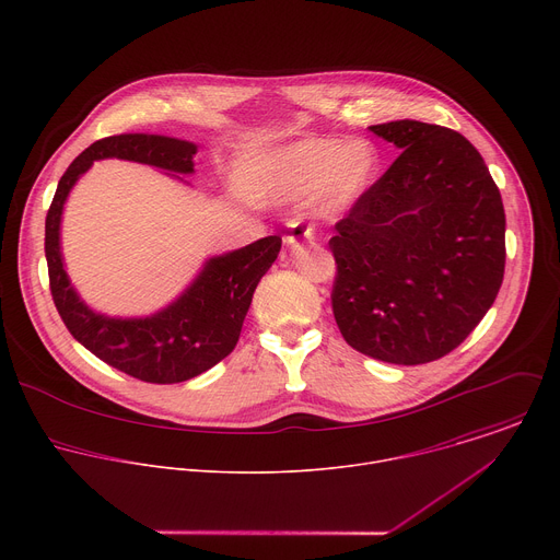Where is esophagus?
Returning a JSON list of instances; mask_svg holds the SVG:
<instances>
[{
	"mask_svg": "<svg viewBox=\"0 0 560 560\" xmlns=\"http://www.w3.org/2000/svg\"><path fill=\"white\" fill-rule=\"evenodd\" d=\"M283 238H285V244H290V246H296L299 242H312V238H314V225L305 223V221H294L290 232Z\"/></svg>",
	"mask_w": 560,
	"mask_h": 560,
	"instance_id": "obj_1",
	"label": "esophagus"
}]
</instances>
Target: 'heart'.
Wrapping results in <instances>:
<instances>
[{"instance_id":"1","label":"heart","mask_w":560,"mask_h":560,"mask_svg":"<svg viewBox=\"0 0 560 560\" xmlns=\"http://www.w3.org/2000/svg\"><path fill=\"white\" fill-rule=\"evenodd\" d=\"M378 152L370 141L307 139L272 154L264 168L261 190L292 199L316 192L322 212L348 208L376 177Z\"/></svg>"}]
</instances>
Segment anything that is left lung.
Listing matches in <instances>:
<instances>
[{"label": "left lung", "mask_w": 560, "mask_h": 560, "mask_svg": "<svg viewBox=\"0 0 560 560\" xmlns=\"http://www.w3.org/2000/svg\"><path fill=\"white\" fill-rule=\"evenodd\" d=\"M370 130L401 154L335 225L332 312L361 354L421 365L458 348L492 307L505 210L460 132L412 119Z\"/></svg>", "instance_id": "1"}]
</instances>
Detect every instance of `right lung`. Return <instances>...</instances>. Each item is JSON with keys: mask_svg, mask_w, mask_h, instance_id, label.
Returning a JSON list of instances; mask_svg holds the SVG:
<instances>
[{"mask_svg": "<svg viewBox=\"0 0 560 560\" xmlns=\"http://www.w3.org/2000/svg\"><path fill=\"white\" fill-rule=\"evenodd\" d=\"M190 141L162 135H113L89 145L61 175L46 214V261L50 294L68 332L104 363L145 383H182L225 359L242 335L244 318L261 277L281 250V236L214 257L197 281L166 310L145 318H110L95 314L72 290L61 253L59 221L63 201L93 162L128 159L168 173H192Z\"/></svg>", "mask_w": 560, "mask_h": 560, "instance_id": "add662e5", "label": "right lung"}]
</instances>
